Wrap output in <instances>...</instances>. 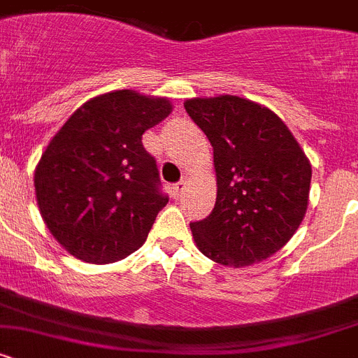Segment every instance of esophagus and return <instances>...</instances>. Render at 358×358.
Returning a JSON list of instances; mask_svg holds the SVG:
<instances>
[{"instance_id":"obj_1","label":"esophagus","mask_w":358,"mask_h":358,"mask_svg":"<svg viewBox=\"0 0 358 358\" xmlns=\"http://www.w3.org/2000/svg\"><path fill=\"white\" fill-rule=\"evenodd\" d=\"M185 185H187V180H185V178L180 180L178 183H175V185H173V194H175V196L178 198L180 194H182V192H183V189H185Z\"/></svg>"}]
</instances>
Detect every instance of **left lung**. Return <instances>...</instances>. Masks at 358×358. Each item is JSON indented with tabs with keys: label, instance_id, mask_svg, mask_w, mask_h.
<instances>
[{
	"label": "left lung",
	"instance_id": "1",
	"mask_svg": "<svg viewBox=\"0 0 358 358\" xmlns=\"http://www.w3.org/2000/svg\"><path fill=\"white\" fill-rule=\"evenodd\" d=\"M185 111L214 149L216 205L191 223L200 252L225 266L266 259L290 241L308 207L312 166L287 124L234 95L189 99Z\"/></svg>",
	"mask_w": 358,
	"mask_h": 358
}]
</instances>
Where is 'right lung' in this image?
<instances>
[{"mask_svg":"<svg viewBox=\"0 0 358 358\" xmlns=\"http://www.w3.org/2000/svg\"><path fill=\"white\" fill-rule=\"evenodd\" d=\"M173 111L117 90L85 102L46 145L34 185L48 231L71 256L104 265L144 245L169 198L142 135Z\"/></svg>","mask_w":358,"mask_h":358,"instance_id":"add662e5","label":"right lung"}]
</instances>
